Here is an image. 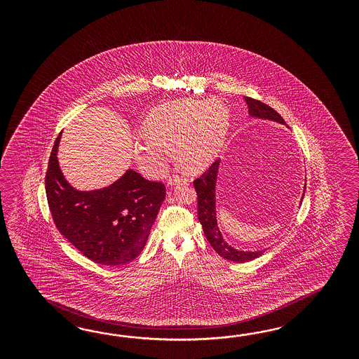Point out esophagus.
Wrapping results in <instances>:
<instances>
[{"label": "esophagus", "instance_id": "obj_1", "mask_svg": "<svg viewBox=\"0 0 359 359\" xmlns=\"http://www.w3.org/2000/svg\"><path fill=\"white\" fill-rule=\"evenodd\" d=\"M180 182H188V179H187L185 176H180V175L175 174L172 175V176H170V177H168V180H167V184L175 185L177 184V183H180Z\"/></svg>", "mask_w": 359, "mask_h": 359}]
</instances>
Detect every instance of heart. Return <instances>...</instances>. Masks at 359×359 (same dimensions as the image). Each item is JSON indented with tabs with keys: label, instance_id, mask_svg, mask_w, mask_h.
Segmentation results:
<instances>
[{
	"label": "heart",
	"instance_id": "1",
	"mask_svg": "<svg viewBox=\"0 0 359 359\" xmlns=\"http://www.w3.org/2000/svg\"><path fill=\"white\" fill-rule=\"evenodd\" d=\"M226 109L219 104L182 101L156 109L144 123L146 141L137 143V156L147 163L162 164L159 146H177L176 155L188 170L209 163L228 133Z\"/></svg>",
	"mask_w": 359,
	"mask_h": 359
}]
</instances>
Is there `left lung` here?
I'll return each instance as SVG.
<instances>
[{
  "instance_id": "8db88e82",
  "label": "left lung",
  "mask_w": 359,
  "mask_h": 359,
  "mask_svg": "<svg viewBox=\"0 0 359 359\" xmlns=\"http://www.w3.org/2000/svg\"><path fill=\"white\" fill-rule=\"evenodd\" d=\"M245 101L249 107L250 116L285 123V121L283 120L282 116L276 110L266 105L264 102H261L259 100L245 97ZM218 165H219V161L216 159L213 163L209 165V168L205 172H203L194 180L196 194H197V218H198L200 224L203 225V230H204L208 242L210 243V246L215 249L218 255H221L222 258H225L228 261L238 262V263L252 261V259L261 257L264 250H237L228 245L219 233L217 219H216V198H215Z\"/></svg>"
}]
</instances>
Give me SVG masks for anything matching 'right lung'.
Masks as SVG:
<instances>
[{"mask_svg":"<svg viewBox=\"0 0 359 359\" xmlns=\"http://www.w3.org/2000/svg\"><path fill=\"white\" fill-rule=\"evenodd\" d=\"M55 141L46 174V195L55 226L88 259L120 266L143 250L165 197L161 182L129 170L104 189L80 192L67 183Z\"/></svg>","mask_w":359,"mask_h":359,"instance_id":"1","label":"right lung"}]
</instances>
